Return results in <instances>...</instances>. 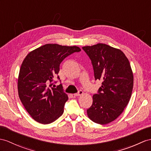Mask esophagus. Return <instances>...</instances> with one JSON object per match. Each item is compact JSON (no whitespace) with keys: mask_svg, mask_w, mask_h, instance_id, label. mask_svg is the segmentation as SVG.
I'll return each mask as SVG.
<instances>
[{"mask_svg":"<svg viewBox=\"0 0 151 151\" xmlns=\"http://www.w3.org/2000/svg\"><path fill=\"white\" fill-rule=\"evenodd\" d=\"M83 94V91L82 90H79L78 91V93H74V94H73V95H74V96H80V95H81Z\"/></svg>","mask_w":151,"mask_h":151,"instance_id":"1","label":"esophagus"}]
</instances>
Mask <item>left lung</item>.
Returning <instances> with one entry per match:
<instances>
[{
	"label": "left lung",
	"mask_w": 151,
	"mask_h": 151,
	"mask_svg": "<svg viewBox=\"0 0 151 151\" xmlns=\"http://www.w3.org/2000/svg\"><path fill=\"white\" fill-rule=\"evenodd\" d=\"M83 49L91 61L95 79L102 82L87 115L95 123L107 124L118 118L130 100L133 73L129 61L122 50L104 43Z\"/></svg>",
	"instance_id": "1"
}]
</instances>
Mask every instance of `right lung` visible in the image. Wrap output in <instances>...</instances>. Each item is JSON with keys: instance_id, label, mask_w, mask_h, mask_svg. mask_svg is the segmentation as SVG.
<instances>
[{"instance_id": "right-lung-1", "label": "right lung", "mask_w": 151, "mask_h": 151, "mask_svg": "<svg viewBox=\"0 0 151 151\" xmlns=\"http://www.w3.org/2000/svg\"><path fill=\"white\" fill-rule=\"evenodd\" d=\"M81 49L77 46L45 44L29 52L24 60L18 79L19 98L36 122L50 124L62 115L68 95L60 84L52 87L65 58ZM56 83V82H54Z\"/></svg>"}]
</instances>
